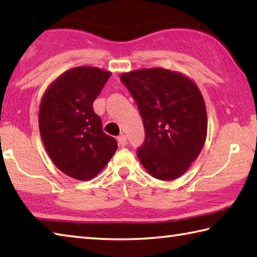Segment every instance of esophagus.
<instances>
[{
    "label": "esophagus",
    "mask_w": 257,
    "mask_h": 257,
    "mask_svg": "<svg viewBox=\"0 0 257 257\" xmlns=\"http://www.w3.org/2000/svg\"><path fill=\"white\" fill-rule=\"evenodd\" d=\"M118 143H119V145L121 147L125 146V145H127V137H125L124 135H121V136L118 137Z\"/></svg>",
    "instance_id": "esophagus-1"
}]
</instances>
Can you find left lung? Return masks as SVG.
I'll return each instance as SVG.
<instances>
[{
	"label": "left lung",
	"instance_id": "obj_1",
	"mask_svg": "<svg viewBox=\"0 0 257 257\" xmlns=\"http://www.w3.org/2000/svg\"><path fill=\"white\" fill-rule=\"evenodd\" d=\"M120 79L137 103L145 128L137 158L156 179H177L198 158L206 141L201 90L188 77L163 68L125 72Z\"/></svg>",
	"mask_w": 257,
	"mask_h": 257
}]
</instances>
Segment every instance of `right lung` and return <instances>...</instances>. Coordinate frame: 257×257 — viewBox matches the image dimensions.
I'll list each match as a JSON object with an SVG mask.
<instances>
[{
  "label": "right lung",
  "instance_id": "right-lung-1",
  "mask_svg": "<svg viewBox=\"0 0 257 257\" xmlns=\"http://www.w3.org/2000/svg\"><path fill=\"white\" fill-rule=\"evenodd\" d=\"M110 77V71L99 68H72L56 78L42 97L38 123L43 144L55 167L73 179H93L118 149L93 108Z\"/></svg>",
  "mask_w": 257,
  "mask_h": 257
}]
</instances>
